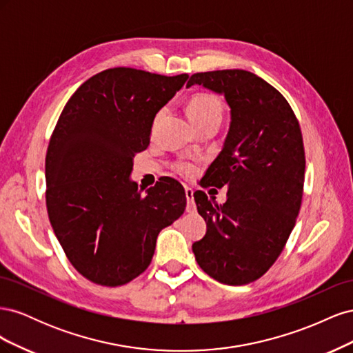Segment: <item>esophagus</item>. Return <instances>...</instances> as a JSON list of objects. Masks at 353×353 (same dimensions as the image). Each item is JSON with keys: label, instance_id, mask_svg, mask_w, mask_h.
I'll list each match as a JSON object with an SVG mask.
<instances>
[{"label": "esophagus", "instance_id": "34e87169", "mask_svg": "<svg viewBox=\"0 0 353 353\" xmlns=\"http://www.w3.org/2000/svg\"><path fill=\"white\" fill-rule=\"evenodd\" d=\"M185 197H187V201H188V210H193L194 209V203H193V200H194V191L191 190L190 187H185Z\"/></svg>", "mask_w": 353, "mask_h": 353}]
</instances>
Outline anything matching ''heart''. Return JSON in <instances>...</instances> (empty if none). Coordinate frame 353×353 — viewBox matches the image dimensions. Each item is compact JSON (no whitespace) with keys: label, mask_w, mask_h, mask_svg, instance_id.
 I'll return each instance as SVG.
<instances>
[{"label":"heart","mask_w":353,"mask_h":353,"mask_svg":"<svg viewBox=\"0 0 353 353\" xmlns=\"http://www.w3.org/2000/svg\"><path fill=\"white\" fill-rule=\"evenodd\" d=\"M187 113L196 126L210 121H221L223 114V104L218 95L212 92H197L191 95L187 103ZM179 174L185 176L194 172V166L188 162H179L175 165Z\"/></svg>","instance_id":"obj_1"}]
</instances>
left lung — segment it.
Instances as JSON below:
<instances>
[{
	"label": "left lung",
	"instance_id": "left-lung-1",
	"mask_svg": "<svg viewBox=\"0 0 353 353\" xmlns=\"http://www.w3.org/2000/svg\"><path fill=\"white\" fill-rule=\"evenodd\" d=\"M222 94L231 108L222 152L203 179L227 187L218 205L196 191L206 234L193 244L200 268L228 285L249 284L283 252L302 205L305 148L290 104L262 78L241 69L191 74L187 87Z\"/></svg>",
	"mask_w": 353,
	"mask_h": 353
}]
</instances>
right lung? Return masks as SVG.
Instances as JSON below:
<instances>
[{"label": "right lung", "instance_id": "right-lung-1", "mask_svg": "<svg viewBox=\"0 0 353 353\" xmlns=\"http://www.w3.org/2000/svg\"><path fill=\"white\" fill-rule=\"evenodd\" d=\"M188 74L103 70L66 103L46 157L47 210L68 259L85 279L123 285L150 265L159 232L184 213V188L159 179L145 194L131 181L156 113Z\"/></svg>", "mask_w": 353, "mask_h": 353}]
</instances>
